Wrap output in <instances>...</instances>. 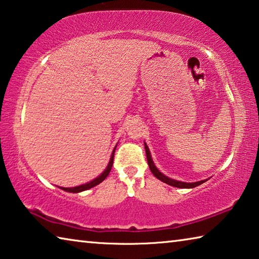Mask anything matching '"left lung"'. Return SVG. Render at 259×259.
<instances>
[{"label":"left lung","mask_w":259,"mask_h":259,"mask_svg":"<svg viewBox=\"0 0 259 259\" xmlns=\"http://www.w3.org/2000/svg\"><path fill=\"white\" fill-rule=\"evenodd\" d=\"M145 151H146V157H147L148 165H150V169H151L152 174L154 175V176L157 179H160L161 182L168 184V185H171L174 187H179V188H193V187H196V186L201 185V184L207 181V179H205V181H200V182H196V183H184V182H178V181H174V179H170L166 176H164V175H162L159 171V170L156 169V166L154 165V163H153L152 157H151V153H150V151H148V147L146 146V144H145Z\"/></svg>","instance_id":"obj_1"}]
</instances>
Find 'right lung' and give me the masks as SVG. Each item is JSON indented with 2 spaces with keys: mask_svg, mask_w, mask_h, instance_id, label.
Here are the masks:
<instances>
[{
  "mask_svg": "<svg viewBox=\"0 0 259 259\" xmlns=\"http://www.w3.org/2000/svg\"><path fill=\"white\" fill-rule=\"evenodd\" d=\"M114 153H115V148H114V151L112 153V156H111V161H109V163L107 165V168L105 169V171L100 175V176H98L96 179H94V181H91L90 183L88 184H84V185H81V186H76V187H69V188H66V187H61V190L66 191V192H71V193H78V192H82V191H87L89 190V188L94 187L96 185H98V184L102 183L105 178H106L108 176L109 171H111L112 169V165H113V160H114Z\"/></svg>",
  "mask_w": 259,
  "mask_h": 259,
  "instance_id": "obj_1",
  "label": "right lung"
}]
</instances>
